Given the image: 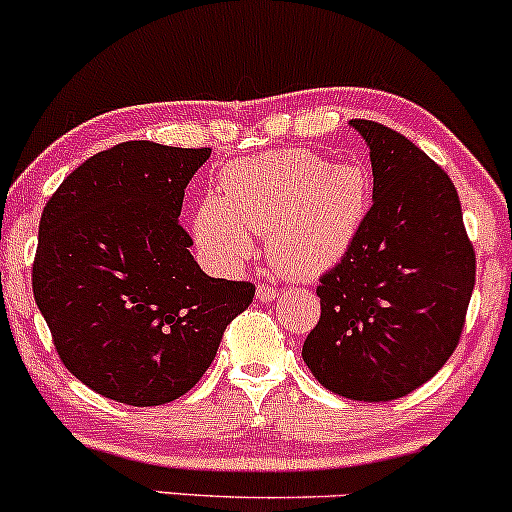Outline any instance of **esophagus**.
I'll return each mask as SVG.
<instances>
[{
	"label": "esophagus",
	"mask_w": 512,
	"mask_h": 512,
	"mask_svg": "<svg viewBox=\"0 0 512 512\" xmlns=\"http://www.w3.org/2000/svg\"><path fill=\"white\" fill-rule=\"evenodd\" d=\"M276 296H279V291H276V286H272V284H264V281H260V284H257V298H260L262 303L274 301Z\"/></svg>",
	"instance_id": "34e87169"
}]
</instances>
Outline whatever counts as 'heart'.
I'll return each mask as SVG.
<instances>
[{
    "label": "heart",
    "instance_id": "1",
    "mask_svg": "<svg viewBox=\"0 0 512 512\" xmlns=\"http://www.w3.org/2000/svg\"><path fill=\"white\" fill-rule=\"evenodd\" d=\"M370 178L356 163L332 166L308 149H286L231 163L192 216L197 243L236 264L267 233L269 260L281 274L313 276L344 255L368 209Z\"/></svg>",
    "mask_w": 512,
    "mask_h": 512
}]
</instances>
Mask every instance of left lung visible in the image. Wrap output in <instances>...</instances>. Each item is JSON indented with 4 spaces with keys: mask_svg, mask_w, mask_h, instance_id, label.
Here are the masks:
<instances>
[{
    "mask_svg": "<svg viewBox=\"0 0 512 512\" xmlns=\"http://www.w3.org/2000/svg\"><path fill=\"white\" fill-rule=\"evenodd\" d=\"M351 125L370 146L373 204L320 276V322L303 361L330 392L392 402L431 380L460 344L477 255L448 173L395 129Z\"/></svg>",
    "mask_w": 512,
    "mask_h": 512,
    "instance_id": "8db88e82",
    "label": "left lung"
}]
</instances>
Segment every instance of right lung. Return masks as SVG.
Segmentation results:
<instances>
[{"label":"right lung","mask_w":512,"mask_h":512,"mask_svg":"<svg viewBox=\"0 0 512 512\" xmlns=\"http://www.w3.org/2000/svg\"><path fill=\"white\" fill-rule=\"evenodd\" d=\"M211 149L122 142L72 170L45 204L33 296L60 361L98 395L158 407L185 395L255 298L211 279L180 226Z\"/></svg>","instance_id":"add662e5"}]
</instances>
